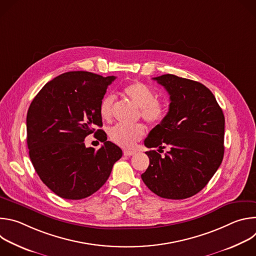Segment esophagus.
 Here are the masks:
<instances>
[{"label": "esophagus", "mask_w": 256, "mask_h": 256, "mask_svg": "<svg viewBox=\"0 0 256 256\" xmlns=\"http://www.w3.org/2000/svg\"><path fill=\"white\" fill-rule=\"evenodd\" d=\"M136 154V151H130V150H124V156H132Z\"/></svg>", "instance_id": "esophagus-1"}]
</instances>
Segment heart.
<instances>
[{"label": "heart", "instance_id": "1", "mask_svg": "<svg viewBox=\"0 0 256 256\" xmlns=\"http://www.w3.org/2000/svg\"><path fill=\"white\" fill-rule=\"evenodd\" d=\"M124 94L140 108V118L150 124L157 126L163 122L168 114L167 105L157 100V94L146 84L134 82L124 88ZM116 97L108 94L100 102L99 112L104 120L109 122L112 118ZM144 128L140 124L134 126L116 124L108 132L109 138L124 148H132L144 136Z\"/></svg>", "mask_w": 256, "mask_h": 256}]
</instances>
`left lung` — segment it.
<instances>
[{
	"label": "left lung",
	"mask_w": 256,
	"mask_h": 256,
	"mask_svg": "<svg viewBox=\"0 0 256 256\" xmlns=\"http://www.w3.org/2000/svg\"><path fill=\"white\" fill-rule=\"evenodd\" d=\"M153 80L166 89L170 104L166 118L150 132L144 146L169 151L165 156L155 150L146 152L150 165L140 177L161 198H188L208 184L222 163L225 118L202 83L171 74Z\"/></svg>",
	"instance_id": "obj_1"
}]
</instances>
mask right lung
<instances>
[{"mask_svg": "<svg viewBox=\"0 0 256 256\" xmlns=\"http://www.w3.org/2000/svg\"><path fill=\"white\" fill-rule=\"evenodd\" d=\"M114 76L68 72L46 83L32 100L26 118L27 146L32 165L44 184L66 200H82L108 179L122 149L107 140L100 102ZM94 132L104 142L97 152L84 138Z\"/></svg>", "mask_w": 256, "mask_h": 256, "instance_id": "obj_1", "label": "right lung"}]
</instances>
